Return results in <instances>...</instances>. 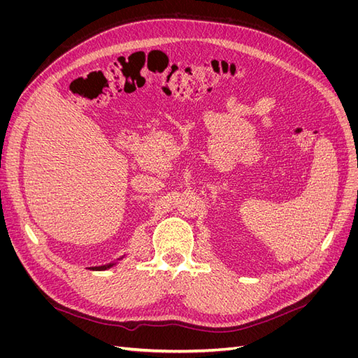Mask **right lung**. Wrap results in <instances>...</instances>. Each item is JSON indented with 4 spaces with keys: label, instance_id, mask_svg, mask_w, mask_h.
<instances>
[{
    "label": "right lung",
    "instance_id": "right-lung-1",
    "mask_svg": "<svg viewBox=\"0 0 358 358\" xmlns=\"http://www.w3.org/2000/svg\"><path fill=\"white\" fill-rule=\"evenodd\" d=\"M112 266H115V263H110V264H106V266H99V267H91L92 270H106V268H110Z\"/></svg>",
    "mask_w": 358,
    "mask_h": 358
}]
</instances>
